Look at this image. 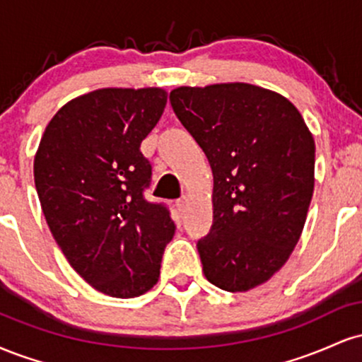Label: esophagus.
<instances>
[{
	"instance_id": "34e87169",
	"label": "esophagus",
	"mask_w": 362,
	"mask_h": 362,
	"mask_svg": "<svg viewBox=\"0 0 362 362\" xmlns=\"http://www.w3.org/2000/svg\"><path fill=\"white\" fill-rule=\"evenodd\" d=\"M187 204H189V197H187V195H182V197L177 201L178 211H184L185 207H187Z\"/></svg>"
}]
</instances>
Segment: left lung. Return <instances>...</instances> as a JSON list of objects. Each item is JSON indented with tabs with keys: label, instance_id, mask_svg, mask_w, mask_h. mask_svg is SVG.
Returning <instances> with one entry per match:
<instances>
[{
	"label": "left lung",
	"instance_id": "left-lung-1",
	"mask_svg": "<svg viewBox=\"0 0 362 362\" xmlns=\"http://www.w3.org/2000/svg\"><path fill=\"white\" fill-rule=\"evenodd\" d=\"M170 103L213 170V226L197 242L206 279L230 293L264 284L305 226L313 136L288 98L248 83L180 86Z\"/></svg>",
	"mask_w": 362,
	"mask_h": 362
}]
</instances>
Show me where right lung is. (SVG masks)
Listing matches in <instances>:
<instances>
[{
	"instance_id": "right-lung-1",
	"label": "right lung",
	"mask_w": 362,
	"mask_h": 362,
	"mask_svg": "<svg viewBox=\"0 0 362 362\" xmlns=\"http://www.w3.org/2000/svg\"><path fill=\"white\" fill-rule=\"evenodd\" d=\"M165 105L161 88L90 91L57 110L37 149L35 189L54 240L112 298L151 289L175 235L168 207L144 199L151 165L139 149Z\"/></svg>"
}]
</instances>
